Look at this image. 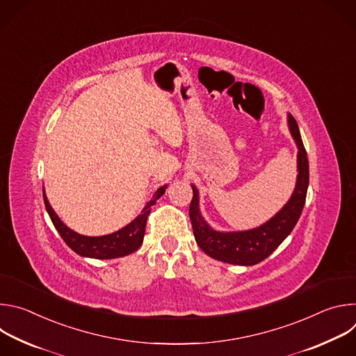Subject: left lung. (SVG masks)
Returning a JSON list of instances; mask_svg holds the SVG:
<instances>
[{"mask_svg": "<svg viewBox=\"0 0 356 356\" xmlns=\"http://www.w3.org/2000/svg\"><path fill=\"white\" fill-rule=\"evenodd\" d=\"M289 128L297 143V183L287 201V204L266 224L241 232H218L214 231L200 214L198 191L194 186L190 202V220L195 242L209 257L232 265L252 266L266 259L270 253L286 239L297 224L304 202H306L309 187V158L302 145L298 125L291 114H289Z\"/></svg>", "mask_w": 356, "mask_h": 356, "instance_id": "left-lung-1", "label": "left lung"}]
</instances>
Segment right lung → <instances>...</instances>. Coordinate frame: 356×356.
<instances>
[{
	"label": "right lung",
	"mask_w": 356,
	"mask_h": 356,
	"mask_svg": "<svg viewBox=\"0 0 356 356\" xmlns=\"http://www.w3.org/2000/svg\"><path fill=\"white\" fill-rule=\"evenodd\" d=\"M165 191H166V186L159 187L154 194V197L150 198V201L142 210V214H139L125 228L104 236H84L72 231L60 221V218L56 216L54 209L50 207L49 201L44 195V191H43V201H44V207L50 220H52L55 228L58 229V232L60 234V236L63 238V241L67 243L69 248H72L76 253H79L80 257L95 258V259H113V258H121V257L129 255V253L135 252L142 245L143 236H145L146 220L150 213V209L152 206H155L156 200H159V197H162Z\"/></svg>",
	"instance_id": "obj_1"
}]
</instances>
